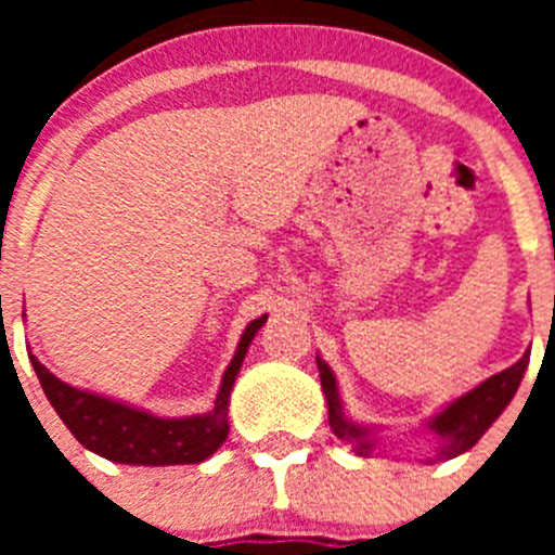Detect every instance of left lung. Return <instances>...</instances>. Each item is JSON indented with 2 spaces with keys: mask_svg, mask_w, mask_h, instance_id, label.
<instances>
[{
  "mask_svg": "<svg viewBox=\"0 0 555 555\" xmlns=\"http://www.w3.org/2000/svg\"><path fill=\"white\" fill-rule=\"evenodd\" d=\"M317 367L319 378H322V391L324 400H327V413H330V429L335 433V438H340L344 443H349V449L357 456H371L378 446V435L384 433V427H373V424H360L346 413L344 400H340L338 382H335V373L322 357L317 354ZM526 367H529V351L507 371L496 373V376L480 382L475 389L464 391L456 400L446 402L435 416H429L424 422V427L435 435V459L446 462V459L459 456V453L469 451L480 438L486 435V429L502 416L511 400L516 397L520 378H524Z\"/></svg>",
  "mask_w": 555,
  "mask_h": 555,
  "instance_id": "left-lung-1",
  "label": "left lung"
}]
</instances>
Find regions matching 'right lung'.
<instances>
[{
    "mask_svg": "<svg viewBox=\"0 0 555 555\" xmlns=\"http://www.w3.org/2000/svg\"><path fill=\"white\" fill-rule=\"evenodd\" d=\"M266 319L268 313H262L246 324L242 338H238L236 354L222 373L215 405L211 411L195 413V416H158L147 408L77 389V386L55 378L35 354H29V360L50 405L88 451L99 453L109 462L133 464V467L198 464L225 443L231 389L242 371L251 338L266 324Z\"/></svg>",
    "mask_w": 555,
    "mask_h": 555,
    "instance_id": "add662e5",
    "label": "right lung"
}]
</instances>
